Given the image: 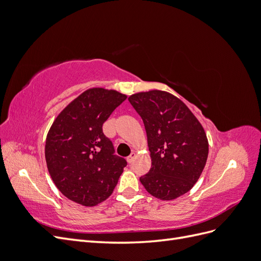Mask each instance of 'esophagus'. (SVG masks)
Segmentation results:
<instances>
[{"instance_id": "1", "label": "esophagus", "mask_w": 261, "mask_h": 261, "mask_svg": "<svg viewBox=\"0 0 261 261\" xmlns=\"http://www.w3.org/2000/svg\"><path fill=\"white\" fill-rule=\"evenodd\" d=\"M135 156H136V153H135V152H132L127 158H126V160H127L128 163H132L133 160L135 159Z\"/></svg>"}]
</instances>
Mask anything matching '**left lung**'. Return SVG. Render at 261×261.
<instances>
[{
	"instance_id": "1",
	"label": "left lung",
	"mask_w": 261,
	"mask_h": 261,
	"mask_svg": "<svg viewBox=\"0 0 261 261\" xmlns=\"http://www.w3.org/2000/svg\"><path fill=\"white\" fill-rule=\"evenodd\" d=\"M128 101L143 118L151 158L141 184L161 200L186 194L207 162L209 144L202 125L183 101L167 91L138 92Z\"/></svg>"
}]
</instances>
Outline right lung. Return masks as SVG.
<instances>
[{
	"mask_svg": "<svg viewBox=\"0 0 261 261\" xmlns=\"http://www.w3.org/2000/svg\"><path fill=\"white\" fill-rule=\"evenodd\" d=\"M126 99V94L90 88L55 118L45 140V161L59 191L85 207L97 206L113 193L126 167L114 154L102 125Z\"/></svg>",
	"mask_w": 261,
	"mask_h": 261,
	"instance_id": "right-lung-1",
	"label": "right lung"
}]
</instances>
